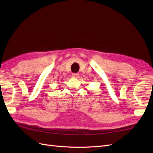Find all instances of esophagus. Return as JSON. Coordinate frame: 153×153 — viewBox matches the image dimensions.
Segmentation results:
<instances>
[{
	"mask_svg": "<svg viewBox=\"0 0 153 153\" xmlns=\"http://www.w3.org/2000/svg\"><path fill=\"white\" fill-rule=\"evenodd\" d=\"M79 76V74H73L72 75H71V77H73V78H77Z\"/></svg>",
	"mask_w": 153,
	"mask_h": 153,
	"instance_id": "1",
	"label": "esophagus"
}]
</instances>
